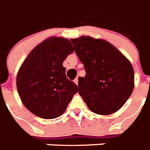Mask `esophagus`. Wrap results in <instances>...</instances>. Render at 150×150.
<instances>
[{"label": "esophagus", "instance_id": "1", "mask_svg": "<svg viewBox=\"0 0 150 150\" xmlns=\"http://www.w3.org/2000/svg\"><path fill=\"white\" fill-rule=\"evenodd\" d=\"M74 83L76 84V85H78V77H76L75 80H74Z\"/></svg>", "mask_w": 150, "mask_h": 150}]
</instances>
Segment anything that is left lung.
Listing matches in <instances>:
<instances>
[{
    "mask_svg": "<svg viewBox=\"0 0 150 150\" xmlns=\"http://www.w3.org/2000/svg\"><path fill=\"white\" fill-rule=\"evenodd\" d=\"M83 64L86 76L79 77V94L92 112H116L134 88V70L129 60L114 46L89 36L70 40Z\"/></svg>",
    "mask_w": 150,
    "mask_h": 150,
    "instance_id": "left-lung-1",
    "label": "left lung"
}]
</instances>
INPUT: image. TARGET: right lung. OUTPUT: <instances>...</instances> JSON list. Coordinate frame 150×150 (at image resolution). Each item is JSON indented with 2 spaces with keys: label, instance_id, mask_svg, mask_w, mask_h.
<instances>
[{
  "label": "right lung",
  "instance_id": "right-lung-1",
  "mask_svg": "<svg viewBox=\"0 0 150 150\" xmlns=\"http://www.w3.org/2000/svg\"><path fill=\"white\" fill-rule=\"evenodd\" d=\"M74 51L67 38L50 37L36 46L20 67L16 79L21 102L43 119L61 116L78 87L66 76L64 60Z\"/></svg>",
  "mask_w": 150,
  "mask_h": 150
}]
</instances>
